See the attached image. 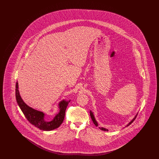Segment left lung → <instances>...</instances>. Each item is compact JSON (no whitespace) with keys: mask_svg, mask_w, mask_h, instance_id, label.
I'll use <instances>...</instances> for the list:
<instances>
[{"mask_svg":"<svg viewBox=\"0 0 159 159\" xmlns=\"http://www.w3.org/2000/svg\"><path fill=\"white\" fill-rule=\"evenodd\" d=\"M90 116H91V119H92V121L93 122V123L95 124V125L96 126H98V123H97V121H96V120H95V117H94V116H93V113L90 111ZM136 116H137V114H136V116H135V117L132 120V121H130L129 123L127 125V126H129L133 121L135 120V119H136ZM100 128L101 130H104V131H108V129H107L106 128Z\"/></svg>","mask_w":159,"mask_h":159,"instance_id":"1","label":"left lung"}]
</instances>
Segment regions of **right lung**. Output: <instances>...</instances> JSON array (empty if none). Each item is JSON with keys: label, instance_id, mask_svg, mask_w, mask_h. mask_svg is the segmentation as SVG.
I'll return each mask as SVG.
<instances>
[{"label": "right lung", "instance_id": "obj_1", "mask_svg": "<svg viewBox=\"0 0 159 159\" xmlns=\"http://www.w3.org/2000/svg\"><path fill=\"white\" fill-rule=\"evenodd\" d=\"M15 88V96L16 102L25 117L31 124L37 127L38 128L40 129V130L46 131H49L58 128L62 124L64 119L66 108L70 100L68 101L66 100H62L58 104L60 108L59 113L54 117L52 120L46 121L45 119V114L42 111H39L32 108L30 107L27 106L23 101L20 95L18 90V83L17 82L16 83Z\"/></svg>", "mask_w": 159, "mask_h": 159}]
</instances>
